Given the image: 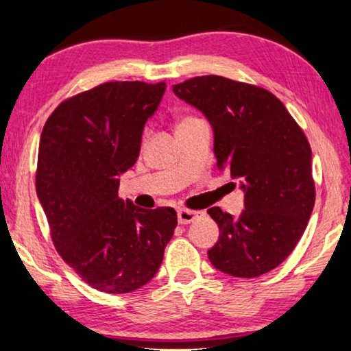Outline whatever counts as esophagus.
Instances as JSON below:
<instances>
[{
  "instance_id": "1",
  "label": "esophagus",
  "mask_w": 351,
  "mask_h": 351,
  "mask_svg": "<svg viewBox=\"0 0 351 351\" xmlns=\"http://www.w3.org/2000/svg\"><path fill=\"white\" fill-rule=\"evenodd\" d=\"M201 215H203L201 210H191V209H186V208H180L179 210H177V217H179V223H182V225L191 223L193 220L201 217Z\"/></svg>"
}]
</instances>
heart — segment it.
Masks as SVG:
<instances>
[{
    "mask_svg": "<svg viewBox=\"0 0 351 351\" xmlns=\"http://www.w3.org/2000/svg\"><path fill=\"white\" fill-rule=\"evenodd\" d=\"M195 119H199V118H196V117H184V118L180 119L177 126H180V124H185V123H190V121H195Z\"/></svg>",
    "mask_w": 351,
    "mask_h": 351,
    "instance_id": "b5f03b06",
    "label": "heart"
}]
</instances>
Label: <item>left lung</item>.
I'll list each match as a JSON object with an SVG mask.
<instances>
[{
    "label": "left lung",
    "mask_w": 351,
    "mask_h": 351,
    "mask_svg": "<svg viewBox=\"0 0 351 351\" xmlns=\"http://www.w3.org/2000/svg\"><path fill=\"white\" fill-rule=\"evenodd\" d=\"M172 90L206 114L217 167L243 182L239 217L208 210L222 232L208 251L210 263L237 278L268 273L294 251L315 206L306 136L281 100L256 84L206 75Z\"/></svg>",
    "instance_id": "left-lung-1"
}]
</instances>
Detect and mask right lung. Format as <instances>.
Wrapping results in <instances>:
<instances>
[{"label":"right lung","instance_id":"obj_1","mask_svg":"<svg viewBox=\"0 0 351 351\" xmlns=\"http://www.w3.org/2000/svg\"><path fill=\"white\" fill-rule=\"evenodd\" d=\"M165 90V81H108L60 102L41 132L35 184L52 243L81 280L108 294L147 285L177 227L172 208L118 196Z\"/></svg>","mask_w":351,"mask_h":351}]
</instances>
